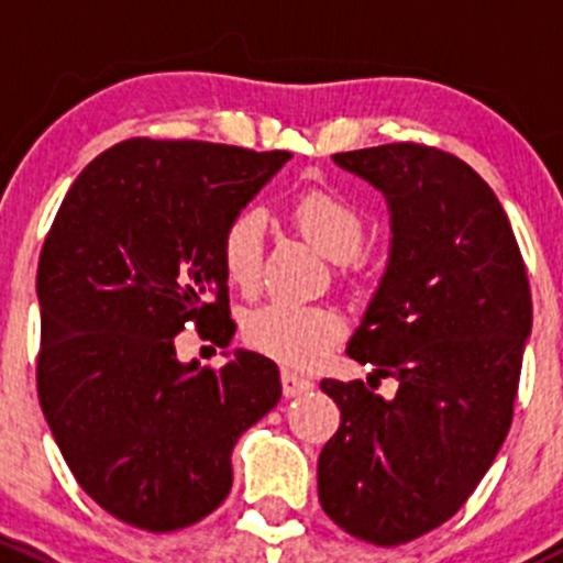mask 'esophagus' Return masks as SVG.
Instances as JSON below:
<instances>
[{"label": "esophagus", "instance_id": "obj_1", "mask_svg": "<svg viewBox=\"0 0 563 563\" xmlns=\"http://www.w3.org/2000/svg\"><path fill=\"white\" fill-rule=\"evenodd\" d=\"M280 382H283V395L286 397H299V395H305V391L313 389V384H310L308 378L297 376V373H291V371H283Z\"/></svg>", "mask_w": 563, "mask_h": 563}]
</instances>
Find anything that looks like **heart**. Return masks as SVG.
I'll return each mask as SVG.
<instances>
[{
  "mask_svg": "<svg viewBox=\"0 0 563 563\" xmlns=\"http://www.w3.org/2000/svg\"><path fill=\"white\" fill-rule=\"evenodd\" d=\"M291 218L297 229L329 258L351 261L365 247V214L351 198L332 187H308L299 192L291 203ZM264 247L266 214L258 207L240 209L220 236V261L231 286L245 294L258 288ZM242 334L250 349L305 371L318 365L334 340L343 334V318L321 305L269 302L250 310L242 323Z\"/></svg>",
  "mask_w": 563,
  "mask_h": 563,
  "instance_id": "obj_1",
  "label": "heart"
}]
</instances>
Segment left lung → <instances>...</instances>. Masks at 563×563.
<instances>
[{"label":"left lung","mask_w":563,"mask_h":563,"mask_svg":"<svg viewBox=\"0 0 563 563\" xmlns=\"http://www.w3.org/2000/svg\"><path fill=\"white\" fill-rule=\"evenodd\" d=\"M387 196V275L349 343L397 378H323L340 428L318 457V501L345 533L406 544L452 518L512 424L531 334V288L507 212L468 163L424 144L332 155Z\"/></svg>","instance_id":"left-lung-1"}]
</instances>
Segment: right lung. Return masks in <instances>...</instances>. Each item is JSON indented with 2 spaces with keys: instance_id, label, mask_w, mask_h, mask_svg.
I'll use <instances>...</instances> for the list:
<instances>
[{
  "instance_id": "add662e5",
  "label": "right lung",
  "mask_w": 563,
  "mask_h": 563,
  "mask_svg": "<svg viewBox=\"0 0 563 563\" xmlns=\"http://www.w3.org/2000/svg\"><path fill=\"white\" fill-rule=\"evenodd\" d=\"M288 157L122 141L78 174L45 234L40 408L78 485L122 523L166 533L214 512L234 444L280 400L266 356L181 365L174 338L192 323L231 343L220 236Z\"/></svg>"
}]
</instances>
